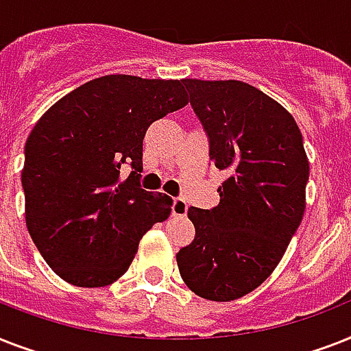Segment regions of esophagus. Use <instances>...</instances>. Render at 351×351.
<instances>
[{
	"instance_id": "1",
	"label": "esophagus",
	"mask_w": 351,
	"mask_h": 351,
	"mask_svg": "<svg viewBox=\"0 0 351 351\" xmlns=\"http://www.w3.org/2000/svg\"><path fill=\"white\" fill-rule=\"evenodd\" d=\"M171 211H173L175 217H186L187 202L184 200V198H175V200H173V208H171Z\"/></svg>"
}]
</instances>
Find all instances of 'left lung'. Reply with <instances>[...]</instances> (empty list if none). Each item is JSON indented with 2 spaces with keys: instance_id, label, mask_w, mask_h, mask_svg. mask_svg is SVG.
Returning a JSON list of instances; mask_svg holds the SVG:
<instances>
[{
  "instance_id": "obj_1",
  "label": "left lung",
  "mask_w": 351,
  "mask_h": 351,
  "mask_svg": "<svg viewBox=\"0 0 351 351\" xmlns=\"http://www.w3.org/2000/svg\"><path fill=\"white\" fill-rule=\"evenodd\" d=\"M209 136V158L226 171L213 209L189 208L195 239L176 253L193 293L240 299L278 266L306 209L310 162L293 117L239 80H182Z\"/></svg>"
}]
</instances>
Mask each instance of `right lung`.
<instances>
[{
  "instance_id": "1",
  "label": "right lung",
  "mask_w": 351,
  "mask_h": 351,
  "mask_svg": "<svg viewBox=\"0 0 351 351\" xmlns=\"http://www.w3.org/2000/svg\"><path fill=\"white\" fill-rule=\"evenodd\" d=\"M180 80L107 74L47 109L25 143L21 186L30 239L58 277L80 288L117 282L138 244L171 215L140 187L147 127L187 106ZM132 175H121L123 165Z\"/></svg>"
}]
</instances>
